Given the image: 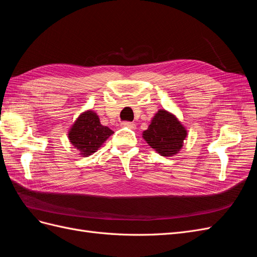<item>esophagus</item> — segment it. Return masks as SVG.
<instances>
[{"label": "esophagus", "instance_id": "34e87169", "mask_svg": "<svg viewBox=\"0 0 257 257\" xmlns=\"http://www.w3.org/2000/svg\"><path fill=\"white\" fill-rule=\"evenodd\" d=\"M122 126H125V127H130V128H134L135 127V124L133 122H128V121H123L121 123Z\"/></svg>", "mask_w": 257, "mask_h": 257}]
</instances>
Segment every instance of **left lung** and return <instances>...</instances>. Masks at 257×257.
<instances>
[{
	"mask_svg": "<svg viewBox=\"0 0 257 257\" xmlns=\"http://www.w3.org/2000/svg\"><path fill=\"white\" fill-rule=\"evenodd\" d=\"M143 137L162 157H170L180 151L186 130L173 113L160 109L143 133Z\"/></svg>",
	"mask_w": 257,
	"mask_h": 257,
	"instance_id": "8db88e82",
	"label": "left lung"
}]
</instances>
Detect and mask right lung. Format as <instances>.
I'll use <instances>...</instances> for the list:
<instances>
[{"label": "right lung", "instance_id": "1", "mask_svg": "<svg viewBox=\"0 0 257 257\" xmlns=\"http://www.w3.org/2000/svg\"><path fill=\"white\" fill-rule=\"evenodd\" d=\"M113 132L100 124L98 115L92 110L81 113L68 132L72 145L79 150L80 155L88 157L96 152Z\"/></svg>", "mask_w": 257, "mask_h": 257}]
</instances>
